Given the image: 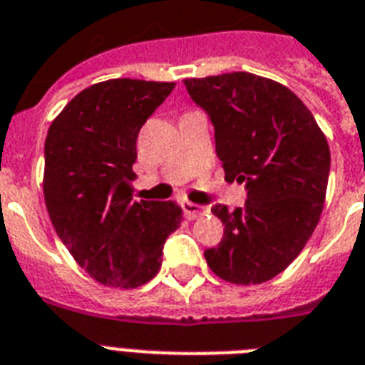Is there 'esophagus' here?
Segmentation results:
<instances>
[{
  "mask_svg": "<svg viewBox=\"0 0 365 365\" xmlns=\"http://www.w3.org/2000/svg\"><path fill=\"white\" fill-rule=\"evenodd\" d=\"M182 212L188 220H194V218H200V216L207 215L209 212V207H201L197 203H190V201H182Z\"/></svg>",
  "mask_w": 365,
  "mask_h": 365,
  "instance_id": "34e87169",
  "label": "esophagus"
}]
</instances>
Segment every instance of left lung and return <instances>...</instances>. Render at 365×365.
<instances>
[{
  "instance_id": "obj_1",
  "label": "left lung",
  "mask_w": 365,
  "mask_h": 365,
  "mask_svg": "<svg viewBox=\"0 0 365 365\" xmlns=\"http://www.w3.org/2000/svg\"><path fill=\"white\" fill-rule=\"evenodd\" d=\"M190 98L215 126L225 179L246 185L244 207L215 205L224 239L205 250L225 282H269L293 263L323 212L330 149L304 102L252 72L185 80Z\"/></svg>"
}]
</instances>
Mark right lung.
Masks as SVG:
<instances>
[{
  "label": "right lung",
  "instance_id": "add662e5",
  "mask_svg": "<svg viewBox=\"0 0 365 365\" xmlns=\"http://www.w3.org/2000/svg\"><path fill=\"white\" fill-rule=\"evenodd\" d=\"M173 81L117 78L78 93L48 128L44 201L56 233L98 284L134 289L156 276L180 225L175 201H134L135 140Z\"/></svg>",
  "mask_w": 365,
  "mask_h": 365
}]
</instances>
